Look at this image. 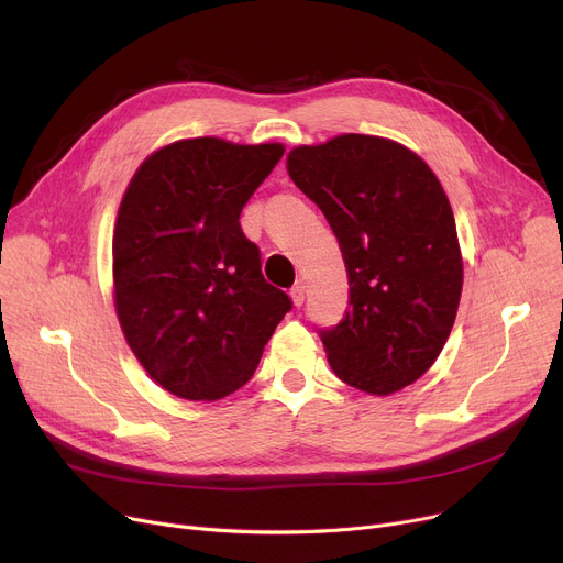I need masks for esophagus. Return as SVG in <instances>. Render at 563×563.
<instances>
[{
    "label": "esophagus",
    "instance_id": "esophagus-1",
    "mask_svg": "<svg viewBox=\"0 0 563 563\" xmlns=\"http://www.w3.org/2000/svg\"><path fill=\"white\" fill-rule=\"evenodd\" d=\"M306 283L303 280H297V285L291 287V301H294V306H303V301H306Z\"/></svg>",
    "mask_w": 563,
    "mask_h": 563
}]
</instances>
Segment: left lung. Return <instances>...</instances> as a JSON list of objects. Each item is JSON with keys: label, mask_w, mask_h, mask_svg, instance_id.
Listing matches in <instances>:
<instances>
[{"label": "left lung", "mask_w": 563, "mask_h": 563, "mask_svg": "<svg viewBox=\"0 0 563 563\" xmlns=\"http://www.w3.org/2000/svg\"><path fill=\"white\" fill-rule=\"evenodd\" d=\"M289 177L331 223L349 310L319 329L333 372L369 395L418 380L454 327L463 264L450 200L433 170L380 136L294 147Z\"/></svg>", "instance_id": "1"}]
</instances>
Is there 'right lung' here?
<instances>
[{"mask_svg": "<svg viewBox=\"0 0 563 563\" xmlns=\"http://www.w3.org/2000/svg\"><path fill=\"white\" fill-rule=\"evenodd\" d=\"M283 153L280 143L175 141L139 166L123 196L113 230L118 321L143 369L177 397L240 390L291 310L240 225Z\"/></svg>", "mask_w": 563, "mask_h": 563, "instance_id": "add662e5", "label": "right lung"}]
</instances>
